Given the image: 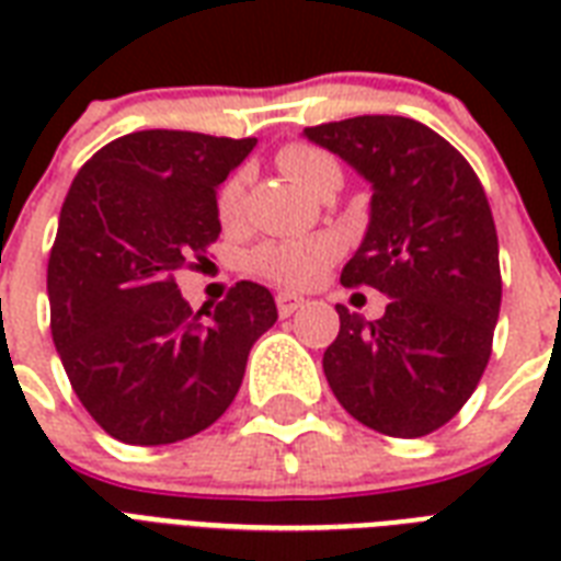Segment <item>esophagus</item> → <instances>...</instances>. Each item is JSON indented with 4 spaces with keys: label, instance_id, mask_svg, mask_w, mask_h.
<instances>
[{
    "label": "esophagus",
    "instance_id": "34e87169",
    "mask_svg": "<svg viewBox=\"0 0 561 561\" xmlns=\"http://www.w3.org/2000/svg\"><path fill=\"white\" fill-rule=\"evenodd\" d=\"M302 306H306V299L297 297V294H288V290L276 297V308H279V317H290L294 311H299Z\"/></svg>",
    "mask_w": 561,
    "mask_h": 561
}]
</instances>
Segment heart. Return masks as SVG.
Wrapping results in <instances>:
<instances>
[{"mask_svg": "<svg viewBox=\"0 0 561 561\" xmlns=\"http://www.w3.org/2000/svg\"><path fill=\"white\" fill-rule=\"evenodd\" d=\"M279 169L288 174L297 186L314 194L329 178H341L337 162L320 148L311 145H285L276 157ZM244 192H247V174L236 171L232 178L218 192V215L224 224L241 218L244 209ZM341 253L337 238L329 232H317V236L302 238H279V241H264L250 253V271L267 282H276L282 288H311L323 279L332 262Z\"/></svg>", "mask_w": 561, "mask_h": 561, "instance_id": "heart-1", "label": "heart"}]
</instances>
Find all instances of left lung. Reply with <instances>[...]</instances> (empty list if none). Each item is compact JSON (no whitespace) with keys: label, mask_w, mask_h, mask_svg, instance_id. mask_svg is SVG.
Instances as JSON below:
<instances>
[{"label":"left lung","mask_w":561,"mask_h":561,"mask_svg":"<svg viewBox=\"0 0 561 561\" xmlns=\"http://www.w3.org/2000/svg\"><path fill=\"white\" fill-rule=\"evenodd\" d=\"M302 136L373 186L367 232L341 282L390 297L378 320L337 306L329 387L378 434H431L469 401L492 355L501 264L486 192L462 153L413 118L355 116Z\"/></svg>","instance_id":"8db88e82"}]
</instances>
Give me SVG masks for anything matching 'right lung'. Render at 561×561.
<instances>
[{
  "mask_svg": "<svg viewBox=\"0 0 561 561\" xmlns=\"http://www.w3.org/2000/svg\"><path fill=\"white\" fill-rule=\"evenodd\" d=\"M253 148L136 130L104 145L66 194L48 255L51 337L75 396L122 443L169 445L209 427L276 323L264 285L238 282L201 323L174 282L218 241V186Z\"/></svg>",
  "mask_w": 561,
  "mask_h": 561,
  "instance_id": "right-lung-1",
  "label": "right lung"
}]
</instances>
